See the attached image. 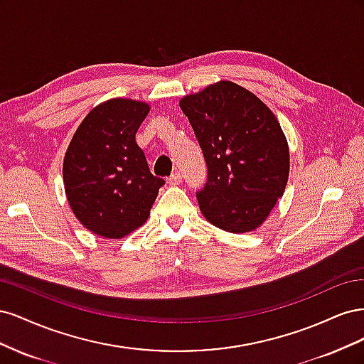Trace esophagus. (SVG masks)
<instances>
[{"label":"esophagus","mask_w":364,"mask_h":364,"mask_svg":"<svg viewBox=\"0 0 364 364\" xmlns=\"http://www.w3.org/2000/svg\"><path fill=\"white\" fill-rule=\"evenodd\" d=\"M181 182H182V176H181V173H173L170 178H168V183L170 185H181Z\"/></svg>","instance_id":"34e87169"}]
</instances>
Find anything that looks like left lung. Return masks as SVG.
<instances>
[{
    "mask_svg": "<svg viewBox=\"0 0 364 364\" xmlns=\"http://www.w3.org/2000/svg\"><path fill=\"white\" fill-rule=\"evenodd\" d=\"M179 106L208 167V181L197 193L203 217L232 234L259 228L282 197L290 173L278 118L255 94L228 80L185 95Z\"/></svg>",
    "mask_w": 364,
    "mask_h": 364,
    "instance_id": "8db88e82",
    "label": "left lung"
}]
</instances>
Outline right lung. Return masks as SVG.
Instances as JSON below:
<instances>
[{
	"mask_svg": "<svg viewBox=\"0 0 364 364\" xmlns=\"http://www.w3.org/2000/svg\"><path fill=\"white\" fill-rule=\"evenodd\" d=\"M150 106L112 98L87 114L63 158V185L77 220L95 235L123 238L146 223L164 179L149 170L135 135Z\"/></svg>",
	"mask_w": 364,
	"mask_h": 364,
	"instance_id": "1",
	"label": "right lung"
}]
</instances>
